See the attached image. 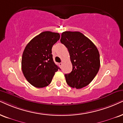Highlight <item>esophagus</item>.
I'll use <instances>...</instances> for the list:
<instances>
[{
    "label": "esophagus",
    "instance_id": "34e87169",
    "mask_svg": "<svg viewBox=\"0 0 123 123\" xmlns=\"http://www.w3.org/2000/svg\"><path fill=\"white\" fill-rule=\"evenodd\" d=\"M62 62L59 63V66H60L61 68V67H62Z\"/></svg>",
    "mask_w": 123,
    "mask_h": 123
}]
</instances>
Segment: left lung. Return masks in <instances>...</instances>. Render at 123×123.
<instances>
[{
    "instance_id": "obj_1",
    "label": "left lung",
    "mask_w": 123,
    "mask_h": 123,
    "mask_svg": "<svg viewBox=\"0 0 123 123\" xmlns=\"http://www.w3.org/2000/svg\"><path fill=\"white\" fill-rule=\"evenodd\" d=\"M61 43L68 48L73 70L65 75L66 83L80 89L94 80L100 68V55L97 48L89 38L80 32L65 31Z\"/></svg>"
}]
</instances>
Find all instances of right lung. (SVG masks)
<instances>
[{
  "label": "right lung",
  "mask_w": 123,
  "mask_h": 123,
  "mask_svg": "<svg viewBox=\"0 0 123 123\" xmlns=\"http://www.w3.org/2000/svg\"><path fill=\"white\" fill-rule=\"evenodd\" d=\"M60 38L58 33L45 31L34 37L25 48L21 69L26 80L34 87L48 86L60 69L54 62L52 54L53 45Z\"/></svg>",
  "instance_id": "1"
}]
</instances>
